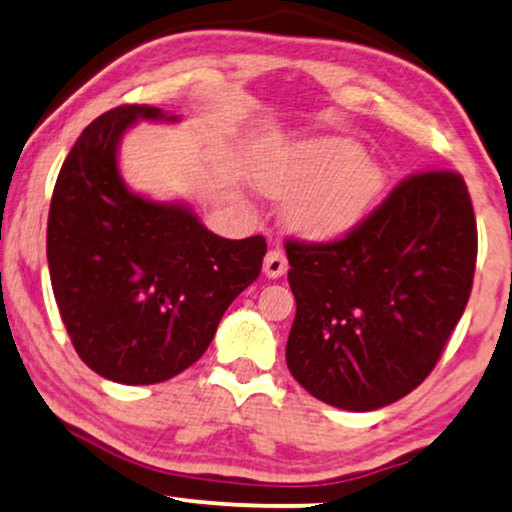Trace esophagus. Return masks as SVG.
Instances as JSON below:
<instances>
[{
    "instance_id": "obj_1",
    "label": "esophagus",
    "mask_w": 512,
    "mask_h": 512,
    "mask_svg": "<svg viewBox=\"0 0 512 512\" xmlns=\"http://www.w3.org/2000/svg\"><path fill=\"white\" fill-rule=\"evenodd\" d=\"M288 260L281 250H269L267 257H264V274L269 278H278L286 274Z\"/></svg>"
}]
</instances>
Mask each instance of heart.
<instances>
[{"label": "heart", "mask_w": 512, "mask_h": 512, "mask_svg": "<svg viewBox=\"0 0 512 512\" xmlns=\"http://www.w3.org/2000/svg\"><path fill=\"white\" fill-rule=\"evenodd\" d=\"M257 186L290 198L288 222L312 241L347 236L371 215L385 189V170L357 141L319 137L271 148L257 165Z\"/></svg>", "instance_id": "heart-1"}]
</instances>
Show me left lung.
I'll use <instances>...</instances> for the list:
<instances>
[{"label": "left lung", "mask_w": 512, "mask_h": 512, "mask_svg": "<svg viewBox=\"0 0 512 512\" xmlns=\"http://www.w3.org/2000/svg\"><path fill=\"white\" fill-rule=\"evenodd\" d=\"M286 252L293 378L338 409H383L428 378L468 304L477 262L468 186L449 170L418 172L345 238L288 241Z\"/></svg>", "instance_id": "8db88e82"}]
</instances>
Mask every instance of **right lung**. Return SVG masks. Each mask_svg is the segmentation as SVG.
<instances>
[{"label":"right lung","mask_w":512,"mask_h":512,"mask_svg":"<svg viewBox=\"0 0 512 512\" xmlns=\"http://www.w3.org/2000/svg\"><path fill=\"white\" fill-rule=\"evenodd\" d=\"M137 120L179 118L132 103L84 129L51 196L47 260L84 364L113 383L153 385L203 357L229 304L260 276L267 241H229L191 205L129 189L118 148Z\"/></svg>","instance_id":"1"}]
</instances>
